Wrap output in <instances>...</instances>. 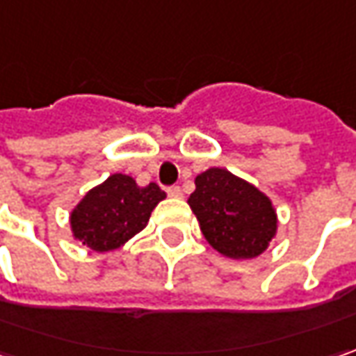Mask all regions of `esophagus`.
<instances>
[{"label":"esophagus","mask_w":356,"mask_h":356,"mask_svg":"<svg viewBox=\"0 0 356 356\" xmlns=\"http://www.w3.org/2000/svg\"><path fill=\"white\" fill-rule=\"evenodd\" d=\"M167 195H169V197H175V199H179V197H183V191H181V187L173 185V187H167Z\"/></svg>","instance_id":"1"}]
</instances>
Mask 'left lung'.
I'll return each instance as SVG.
<instances>
[{"label":"left lung","mask_w":356,"mask_h":356,"mask_svg":"<svg viewBox=\"0 0 356 356\" xmlns=\"http://www.w3.org/2000/svg\"><path fill=\"white\" fill-rule=\"evenodd\" d=\"M187 203L209 245L229 259H255L277 233L269 197L227 169L211 167L197 175Z\"/></svg>","instance_id":"1"}]
</instances>
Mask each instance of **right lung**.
Here are the masks:
<instances>
[{
  "instance_id": "1",
  "label": "right lung",
  "mask_w": 356,
  "mask_h": 356,
  "mask_svg": "<svg viewBox=\"0 0 356 356\" xmlns=\"http://www.w3.org/2000/svg\"><path fill=\"white\" fill-rule=\"evenodd\" d=\"M165 199L159 185L139 187L123 173L107 177L71 211L73 237L93 251H113L145 229L151 211Z\"/></svg>"
}]
</instances>
